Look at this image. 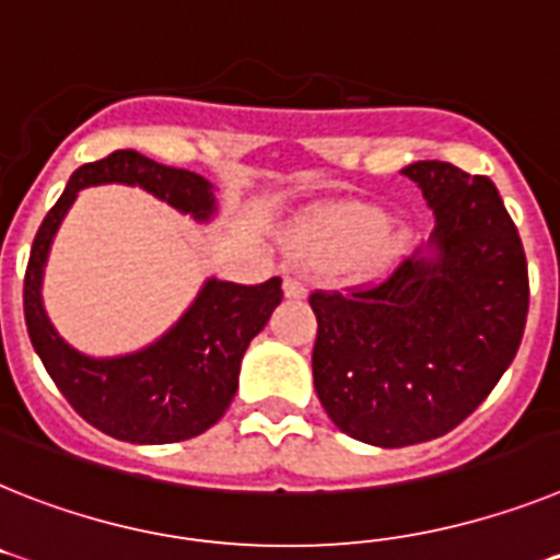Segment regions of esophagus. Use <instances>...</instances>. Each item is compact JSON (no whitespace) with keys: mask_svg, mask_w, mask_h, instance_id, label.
Segmentation results:
<instances>
[{"mask_svg":"<svg viewBox=\"0 0 560 560\" xmlns=\"http://www.w3.org/2000/svg\"><path fill=\"white\" fill-rule=\"evenodd\" d=\"M283 294L289 300H303L305 298V283L300 277H285L283 280Z\"/></svg>","mask_w":560,"mask_h":560,"instance_id":"esophagus-1","label":"esophagus"}]
</instances>
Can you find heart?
<instances>
[{"label":"heart","instance_id":"obj_1","mask_svg":"<svg viewBox=\"0 0 560 560\" xmlns=\"http://www.w3.org/2000/svg\"><path fill=\"white\" fill-rule=\"evenodd\" d=\"M408 246V229L385 221L374 203H334L312 214L294 234L298 255L312 262H348L360 257L362 266L374 269L394 260Z\"/></svg>","mask_w":560,"mask_h":560}]
</instances>
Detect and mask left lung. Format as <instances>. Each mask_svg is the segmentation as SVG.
<instances>
[{
	"label": "left lung",
	"instance_id": "8db88e82",
	"mask_svg": "<svg viewBox=\"0 0 560 560\" xmlns=\"http://www.w3.org/2000/svg\"><path fill=\"white\" fill-rule=\"evenodd\" d=\"M436 226L430 252L374 289L314 291V388L342 433L408 447L451 433L487 399L524 337L527 257L499 189L444 161L402 170Z\"/></svg>",
	"mask_w": 560,
	"mask_h": 560
}]
</instances>
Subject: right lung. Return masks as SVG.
Returning a JSON list of instances; mask_svg holds the SVG:
<instances>
[{"mask_svg":"<svg viewBox=\"0 0 560 560\" xmlns=\"http://www.w3.org/2000/svg\"><path fill=\"white\" fill-rule=\"evenodd\" d=\"M102 184L141 186L143 192L198 223H209L218 214L214 186L207 178L158 164L136 150H116L102 161L79 166L56 207L45 214L31 248L25 271L31 342L75 413L107 436L132 444H170L200 436L234 399L243 353L283 300L280 277L260 285L209 277L178 323L150 346L118 357L81 353L47 317L42 280L67 209L81 189Z\"/></svg>","mask_w":560,"mask_h":560,"instance_id":"1","label":"right lung"}]
</instances>
